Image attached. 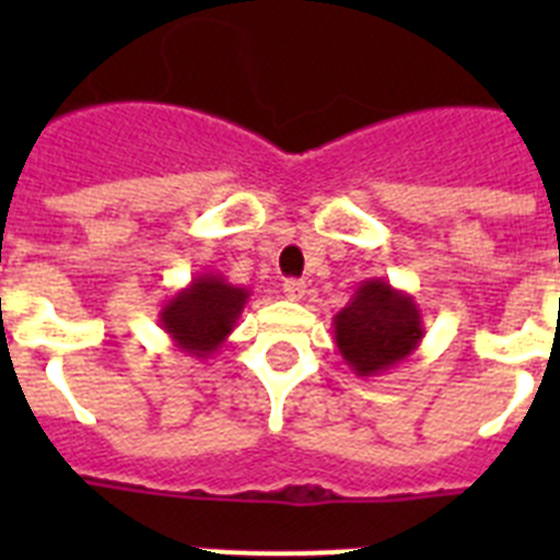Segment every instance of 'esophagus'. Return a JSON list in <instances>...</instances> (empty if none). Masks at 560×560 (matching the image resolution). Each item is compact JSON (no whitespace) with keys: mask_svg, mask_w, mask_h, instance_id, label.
Masks as SVG:
<instances>
[{"mask_svg":"<svg viewBox=\"0 0 560 560\" xmlns=\"http://www.w3.org/2000/svg\"><path fill=\"white\" fill-rule=\"evenodd\" d=\"M283 291H285V296H289V300H303L305 283H303V280H285Z\"/></svg>","mask_w":560,"mask_h":560,"instance_id":"1","label":"esophagus"}]
</instances>
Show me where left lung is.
I'll return each instance as SVG.
<instances>
[{
	"label": "left lung",
	"instance_id": "8db88e82",
	"mask_svg": "<svg viewBox=\"0 0 560 560\" xmlns=\"http://www.w3.org/2000/svg\"><path fill=\"white\" fill-rule=\"evenodd\" d=\"M423 334V314L415 296L381 277L364 280L350 303L334 316L339 355L361 378L398 368L418 350Z\"/></svg>",
	"mask_w": 560,
	"mask_h": 560
}]
</instances>
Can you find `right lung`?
<instances>
[{"label": "right lung", "mask_w": 560, "mask_h": 560, "mask_svg": "<svg viewBox=\"0 0 560 560\" xmlns=\"http://www.w3.org/2000/svg\"><path fill=\"white\" fill-rule=\"evenodd\" d=\"M252 291L226 283L224 275H196L160 308V328L173 348L192 359H212L235 330Z\"/></svg>", "instance_id": "1"}]
</instances>
